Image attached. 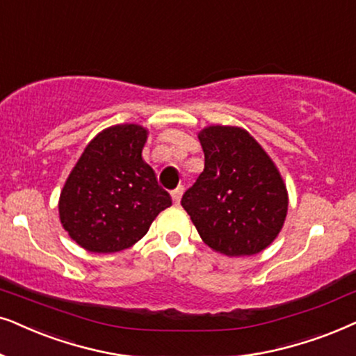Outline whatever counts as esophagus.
<instances>
[{"label": "esophagus", "mask_w": 356, "mask_h": 356, "mask_svg": "<svg viewBox=\"0 0 356 356\" xmlns=\"http://www.w3.org/2000/svg\"><path fill=\"white\" fill-rule=\"evenodd\" d=\"M181 195H183V186H177L172 191V200H173V202L175 204H179V200H181Z\"/></svg>", "instance_id": "obj_1"}]
</instances>
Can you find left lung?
Returning <instances> with one entry per match:
<instances>
[{
	"label": "left lung",
	"mask_w": 356,
	"mask_h": 356,
	"mask_svg": "<svg viewBox=\"0 0 356 356\" xmlns=\"http://www.w3.org/2000/svg\"><path fill=\"white\" fill-rule=\"evenodd\" d=\"M204 172L186 189L181 206L212 250L255 255L283 227L288 193L275 163L240 127L211 126L200 132Z\"/></svg>",
	"instance_id": "left-lung-1"
}]
</instances>
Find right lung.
Here are the masks:
<instances>
[{
  "instance_id": "1",
  "label": "right lung",
  "mask_w": 356,
  "mask_h": 356,
  "mask_svg": "<svg viewBox=\"0 0 356 356\" xmlns=\"http://www.w3.org/2000/svg\"><path fill=\"white\" fill-rule=\"evenodd\" d=\"M147 131L122 124L99 132L72 170L58 202L60 220L78 245L93 253L132 247L172 197L142 159Z\"/></svg>"
}]
</instances>
